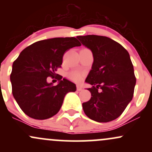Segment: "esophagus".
<instances>
[{"instance_id": "1", "label": "esophagus", "mask_w": 152, "mask_h": 152, "mask_svg": "<svg viewBox=\"0 0 152 152\" xmlns=\"http://www.w3.org/2000/svg\"><path fill=\"white\" fill-rule=\"evenodd\" d=\"M76 89H77L78 91H82V89H83V87H82L81 85H77V86H76Z\"/></svg>"}]
</instances>
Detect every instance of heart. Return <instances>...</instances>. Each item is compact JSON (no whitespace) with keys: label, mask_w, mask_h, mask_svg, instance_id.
<instances>
[{"label":"heart","mask_w":152,"mask_h":152,"mask_svg":"<svg viewBox=\"0 0 152 152\" xmlns=\"http://www.w3.org/2000/svg\"><path fill=\"white\" fill-rule=\"evenodd\" d=\"M83 73L78 71H73V72L70 74V77L71 79H73L74 81H81L82 78H83Z\"/></svg>","instance_id":"obj_1"}]
</instances>
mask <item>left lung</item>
<instances>
[{"label":"left lung","instance_id":"8db88e82","mask_svg":"<svg viewBox=\"0 0 152 152\" xmlns=\"http://www.w3.org/2000/svg\"><path fill=\"white\" fill-rule=\"evenodd\" d=\"M92 51L94 63L86 82L91 87L90 100L82 104L85 114L98 122H109L121 115L132 100L136 84L128 51L106 36H77Z\"/></svg>","mask_w":152,"mask_h":152}]
</instances>
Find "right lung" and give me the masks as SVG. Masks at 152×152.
Instances as JSON below:
<instances>
[{"label":"right lung","instance_id":"add662e5","mask_svg":"<svg viewBox=\"0 0 152 152\" xmlns=\"http://www.w3.org/2000/svg\"><path fill=\"white\" fill-rule=\"evenodd\" d=\"M81 43L74 37L53 38L26 47L13 62L12 93L25 114L35 119L49 118L58 112L65 95L76 90L74 83L56 74L66 51ZM51 77L59 83L47 82Z\"/></svg>","mask_w":152,"mask_h":152}]
</instances>
